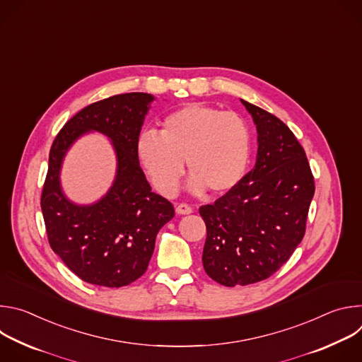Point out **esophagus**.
Segmentation results:
<instances>
[{"label":"esophagus","mask_w":362,"mask_h":362,"mask_svg":"<svg viewBox=\"0 0 362 362\" xmlns=\"http://www.w3.org/2000/svg\"><path fill=\"white\" fill-rule=\"evenodd\" d=\"M192 212H193V208H192V206H189L187 203L176 204V214L177 215H189Z\"/></svg>","instance_id":"esophagus-1"}]
</instances>
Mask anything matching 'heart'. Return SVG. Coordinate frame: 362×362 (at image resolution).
<instances>
[{
    "label": "heart",
    "instance_id": "heart-1",
    "mask_svg": "<svg viewBox=\"0 0 362 362\" xmlns=\"http://www.w3.org/2000/svg\"><path fill=\"white\" fill-rule=\"evenodd\" d=\"M250 150V130L243 117L199 103L166 116L160 134L147 130L137 141L143 168L154 187L166 196L179 187L183 160L192 173V192L206 187L214 193L229 192L243 177Z\"/></svg>",
    "mask_w": 362,
    "mask_h": 362
}]
</instances>
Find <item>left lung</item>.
Wrapping results in <instances>:
<instances>
[{"mask_svg": "<svg viewBox=\"0 0 362 362\" xmlns=\"http://www.w3.org/2000/svg\"><path fill=\"white\" fill-rule=\"evenodd\" d=\"M240 101L256 124V163L233 189L199 209L208 230L203 268L225 286L264 281L289 259L315 192L305 150L289 127Z\"/></svg>", "mask_w": 362, "mask_h": 362, "instance_id": "8db88e82", "label": "left lung"}]
</instances>
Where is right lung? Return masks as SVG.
Here are the masks:
<instances>
[{"mask_svg": "<svg viewBox=\"0 0 362 362\" xmlns=\"http://www.w3.org/2000/svg\"><path fill=\"white\" fill-rule=\"evenodd\" d=\"M147 93L100 100L73 116L49 148L41 211L48 242L67 268L84 282L120 288L147 269L154 240L173 216V204L151 192L140 168L137 141L148 105ZM94 129L113 141L118 158L114 186L98 202H70L59 185V169L71 144Z\"/></svg>", "mask_w": 362, "mask_h": 362, "instance_id": "1", "label": "right lung"}]
</instances>
